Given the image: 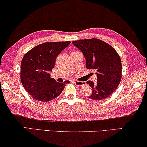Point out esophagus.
<instances>
[{
	"label": "esophagus",
	"mask_w": 147,
	"mask_h": 147,
	"mask_svg": "<svg viewBox=\"0 0 147 147\" xmlns=\"http://www.w3.org/2000/svg\"><path fill=\"white\" fill-rule=\"evenodd\" d=\"M73 82L75 84L76 86H82L84 84V82H79V81H73Z\"/></svg>",
	"instance_id": "1"
}]
</instances>
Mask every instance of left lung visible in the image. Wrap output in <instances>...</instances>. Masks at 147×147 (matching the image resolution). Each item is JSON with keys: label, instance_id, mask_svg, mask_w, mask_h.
I'll list each match as a JSON object with an SVG mask.
<instances>
[{"label": "left lung", "instance_id": "left-lung-1", "mask_svg": "<svg viewBox=\"0 0 147 147\" xmlns=\"http://www.w3.org/2000/svg\"><path fill=\"white\" fill-rule=\"evenodd\" d=\"M73 44L82 52L86 68L97 71V82H86L92 89L88 97L97 101L109 97L115 92L122 78L119 55L111 45L99 39L79 40L73 41Z\"/></svg>", "mask_w": 147, "mask_h": 147}]
</instances>
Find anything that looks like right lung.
<instances>
[{
  "label": "right lung",
  "mask_w": 147,
  "mask_h": 147,
  "mask_svg": "<svg viewBox=\"0 0 147 147\" xmlns=\"http://www.w3.org/2000/svg\"><path fill=\"white\" fill-rule=\"evenodd\" d=\"M71 42H45L25 53L21 63V81L25 90L37 101L47 102L61 94L65 84L50 77L57 55Z\"/></svg>",
  "instance_id": "1"
}]
</instances>
